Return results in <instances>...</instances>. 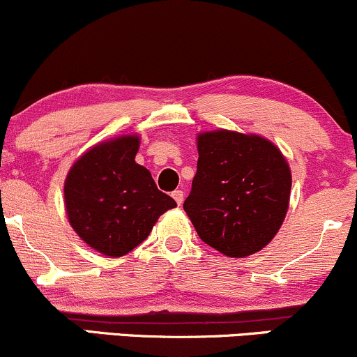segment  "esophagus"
<instances>
[{
    "label": "esophagus",
    "instance_id": "1",
    "mask_svg": "<svg viewBox=\"0 0 357 357\" xmlns=\"http://www.w3.org/2000/svg\"><path fill=\"white\" fill-rule=\"evenodd\" d=\"M174 198V202L178 203V206H181L183 204V199H184V192L181 190H176L173 191V195H171Z\"/></svg>",
    "mask_w": 357,
    "mask_h": 357
}]
</instances>
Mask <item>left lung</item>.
Returning <instances> with one entry per match:
<instances>
[{"label": "left lung", "instance_id": "left-lung-1", "mask_svg": "<svg viewBox=\"0 0 357 357\" xmlns=\"http://www.w3.org/2000/svg\"><path fill=\"white\" fill-rule=\"evenodd\" d=\"M198 165L183 208L199 238L227 257L267 247L289 210L292 174L280 149L257 134L198 136Z\"/></svg>", "mask_w": 357, "mask_h": 357}]
</instances>
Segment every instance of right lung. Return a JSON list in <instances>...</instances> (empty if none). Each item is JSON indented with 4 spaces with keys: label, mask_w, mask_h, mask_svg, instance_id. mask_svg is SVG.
Instances as JSON below:
<instances>
[{
    "label": "right lung",
    "mask_w": 357,
    "mask_h": 357,
    "mask_svg": "<svg viewBox=\"0 0 357 357\" xmlns=\"http://www.w3.org/2000/svg\"><path fill=\"white\" fill-rule=\"evenodd\" d=\"M139 136H121L80 155L65 179L72 228L89 247L122 257L142 243L162 213L176 206L153 176L137 165Z\"/></svg>",
    "instance_id": "add662e5"
}]
</instances>
